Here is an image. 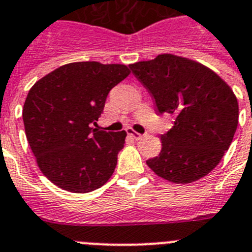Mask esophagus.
Segmentation results:
<instances>
[{
  "label": "esophagus",
  "instance_id": "obj_1",
  "mask_svg": "<svg viewBox=\"0 0 252 252\" xmlns=\"http://www.w3.org/2000/svg\"><path fill=\"white\" fill-rule=\"evenodd\" d=\"M128 134L130 135V137H133L134 138V139H140V138L143 137L142 134H140V133H138V131H135V130H133V129H128Z\"/></svg>",
  "mask_w": 252,
  "mask_h": 252
}]
</instances>
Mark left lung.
<instances>
[{
    "mask_svg": "<svg viewBox=\"0 0 252 252\" xmlns=\"http://www.w3.org/2000/svg\"><path fill=\"white\" fill-rule=\"evenodd\" d=\"M129 67L152 95L157 113L174 118L173 126L160 135V153L147 165L173 183L207 176L230 147L239 123V103L230 85L201 63L172 54Z\"/></svg>",
    "mask_w": 252,
    "mask_h": 252,
    "instance_id": "obj_1",
    "label": "left lung"
}]
</instances>
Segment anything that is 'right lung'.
I'll list each match as a JSON object with an SVG mask.
<instances>
[{
	"label": "right lung",
	"instance_id": "1",
	"mask_svg": "<svg viewBox=\"0 0 252 252\" xmlns=\"http://www.w3.org/2000/svg\"><path fill=\"white\" fill-rule=\"evenodd\" d=\"M129 74L123 64L81 61L33 84L22 109L25 133L38 168L54 185L87 193L109 181L126 133L99 130L93 124L110 89Z\"/></svg>",
	"mask_w": 252,
	"mask_h": 252
}]
</instances>
